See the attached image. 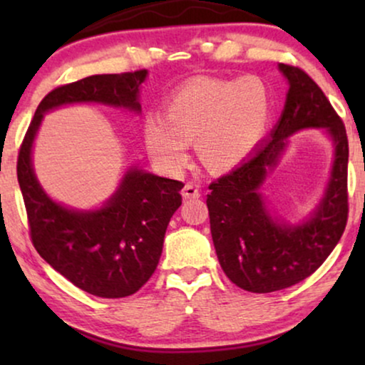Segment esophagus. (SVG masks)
<instances>
[{
	"label": "esophagus",
	"instance_id": "34e87169",
	"mask_svg": "<svg viewBox=\"0 0 365 365\" xmlns=\"http://www.w3.org/2000/svg\"><path fill=\"white\" fill-rule=\"evenodd\" d=\"M181 192H182V197L184 199H196V197L201 196V191H199V187L196 186V184H192V182L184 184V187H182Z\"/></svg>",
	"mask_w": 365,
	"mask_h": 365
}]
</instances>
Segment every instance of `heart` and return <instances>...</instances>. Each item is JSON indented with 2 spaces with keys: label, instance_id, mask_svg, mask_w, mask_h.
I'll list each match as a JSON object with an SVG mask.
<instances>
[{
  "label": "heart",
  "instance_id": "b5f03b06",
  "mask_svg": "<svg viewBox=\"0 0 365 365\" xmlns=\"http://www.w3.org/2000/svg\"><path fill=\"white\" fill-rule=\"evenodd\" d=\"M272 114L271 94L256 78L196 79L168 99L163 116H148L144 141L151 158L178 173L195 141L199 159L224 171L247 158L261 141Z\"/></svg>",
  "mask_w": 365,
  "mask_h": 365
}]
</instances>
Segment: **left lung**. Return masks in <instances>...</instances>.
I'll return each instance as SVG.
<instances>
[{
  "label": "left lung",
  "mask_w": 365,
  "mask_h": 365,
  "mask_svg": "<svg viewBox=\"0 0 365 365\" xmlns=\"http://www.w3.org/2000/svg\"><path fill=\"white\" fill-rule=\"evenodd\" d=\"M289 91L277 126L234 171L209 184V222L222 271L237 287L266 294L291 287L322 266L344 234L349 216V141L342 119L317 83L301 68L279 64ZM306 127H326L336 143L333 178L322 206L301 227L268 216L258 187L275 165L287 138Z\"/></svg>",
  "instance_id": "left-lung-1"
}]
</instances>
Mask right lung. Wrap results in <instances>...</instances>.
Listing matches in <instances>:
<instances>
[{
  "label": "right lung",
  "mask_w": 365,
  "mask_h": 365,
  "mask_svg": "<svg viewBox=\"0 0 365 365\" xmlns=\"http://www.w3.org/2000/svg\"><path fill=\"white\" fill-rule=\"evenodd\" d=\"M146 74V69L96 74L54 88L39 103L18 153V182L34 249L54 271L98 297L131 296L151 279L168 224L182 202L184 184L131 169L103 209L71 211L51 201L38 184L33 139L43 114L61 104L94 101L139 111V86Z\"/></svg>",
  "instance_id": "obj_1"
}]
</instances>
